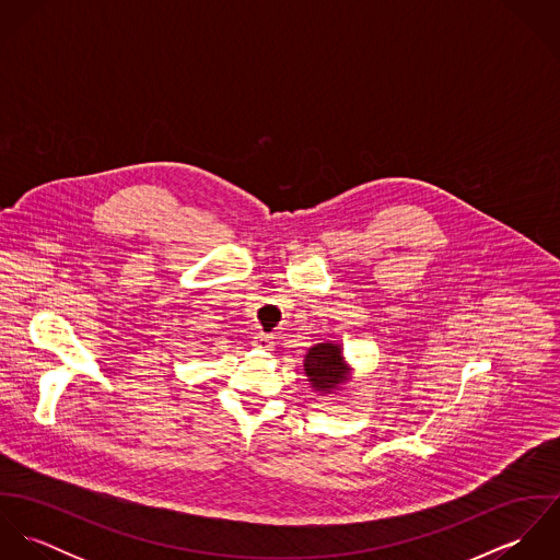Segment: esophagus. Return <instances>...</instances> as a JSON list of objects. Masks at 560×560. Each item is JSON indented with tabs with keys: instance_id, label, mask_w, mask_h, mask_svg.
Masks as SVG:
<instances>
[{
	"instance_id": "1",
	"label": "esophagus",
	"mask_w": 560,
	"mask_h": 560,
	"mask_svg": "<svg viewBox=\"0 0 560 560\" xmlns=\"http://www.w3.org/2000/svg\"><path fill=\"white\" fill-rule=\"evenodd\" d=\"M254 347L269 351V349L273 347V340H271V336H267V334H256V336H254Z\"/></svg>"
}]
</instances>
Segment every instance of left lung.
Wrapping results in <instances>:
<instances>
[{
	"instance_id": "left-lung-1",
	"label": "left lung",
	"mask_w": 560,
	"mask_h": 560,
	"mask_svg": "<svg viewBox=\"0 0 560 560\" xmlns=\"http://www.w3.org/2000/svg\"><path fill=\"white\" fill-rule=\"evenodd\" d=\"M304 371L308 382L320 395L336 393L349 380V366L342 358L340 345L334 342H319L311 347L304 360Z\"/></svg>"
}]
</instances>
